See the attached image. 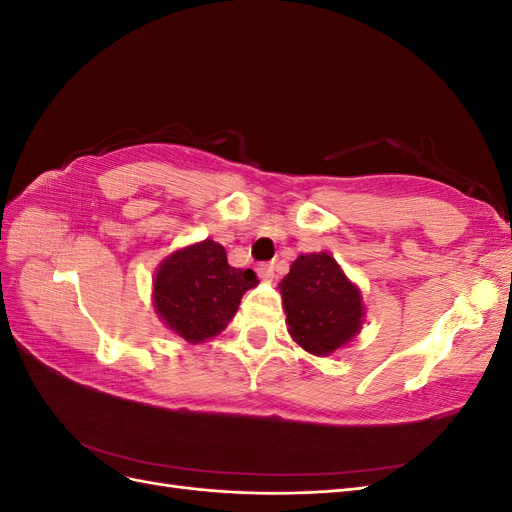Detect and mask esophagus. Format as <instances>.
I'll return each instance as SVG.
<instances>
[{"label":"esophagus","instance_id":"34e87169","mask_svg":"<svg viewBox=\"0 0 512 512\" xmlns=\"http://www.w3.org/2000/svg\"><path fill=\"white\" fill-rule=\"evenodd\" d=\"M256 273H258L260 280L271 282L275 277V265H273V262H260V265L256 267Z\"/></svg>","mask_w":512,"mask_h":512}]
</instances>
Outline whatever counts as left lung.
<instances>
[{
  "label": "left lung",
  "instance_id": "left-lung-1",
  "mask_svg": "<svg viewBox=\"0 0 512 512\" xmlns=\"http://www.w3.org/2000/svg\"><path fill=\"white\" fill-rule=\"evenodd\" d=\"M280 292L288 333L309 354L329 356L361 331V290L327 252L301 254L280 282Z\"/></svg>",
  "mask_w": 512,
  "mask_h": 512
}]
</instances>
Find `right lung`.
Wrapping results in <instances>:
<instances>
[{"label":"right lung","mask_w":512,"mask_h":512,"mask_svg":"<svg viewBox=\"0 0 512 512\" xmlns=\"http://www.w3.org/2000/svg\"><path fill=\"white\" fill-rule=\"evenodd\" d=\"M256 284L252 269L230 267L224 247L205 239L160 262L153 280V307L175 335L200 344L226 329L243 292Z\"/></svg>","instance_id":"1"}]
</instances>
